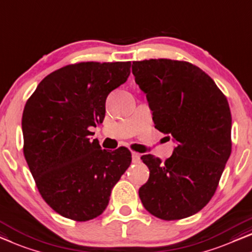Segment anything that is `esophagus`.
I'll return each mask as SVG.
<instances>
[{"mask_svg": "<svg viewBox=\"0 0 252 252\" xmlns=\"http://www.w3.org/2000/svg\"><path fill=\"white\" fill-rule=\"evenodd\" d=\"M132 159H133V162H135V163L140 162V160H141V156H140V153H137V152H132Z\"/></svg>", "mask_w": 252, "mask_h": 252, "instance_id": "obj_1", "label": "esophagus"}]
</instances>
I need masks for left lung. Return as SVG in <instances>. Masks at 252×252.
<instances>
[{"instance_id": "1", "label": "left lung", "mask_w": 252, "mask_h": 252, "mask_svg": "<svg viewBox=\"0 0 252 252\" xmlns=\"http://www.w3.org/2000/svg\"><path fill=\"white\" fill-rule=\"evenodd\" d=\"M132 72L147 94L155 127L176 142L165 162L141 157L150 170L138 189L141 201L160 220L192 216L213 198L231 156L227 99L205 71L187 61H133Z\"/></svg>"}]
</instances>
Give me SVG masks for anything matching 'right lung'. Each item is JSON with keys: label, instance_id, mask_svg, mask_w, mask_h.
Wrapping results in <instances>:
<instances>
[{"label": "right lung", "instance_id": "obj_1", "mask_svg": "<svg viewBox=\"0 0 252 252\" xmlns=\"http://www.w3.org/2000/svg\"><path fill=\"white\" fill-rule=\"evenodd\" d=\"M129 74L130 61L68 64L47 75L26 102L25 159L42 198L61 216H100L132 162L128 149L102 150L90 130L103 122L107 96Z\"/></svg>", "mask_w": 252, "mask_h": 252}]
</instances>
